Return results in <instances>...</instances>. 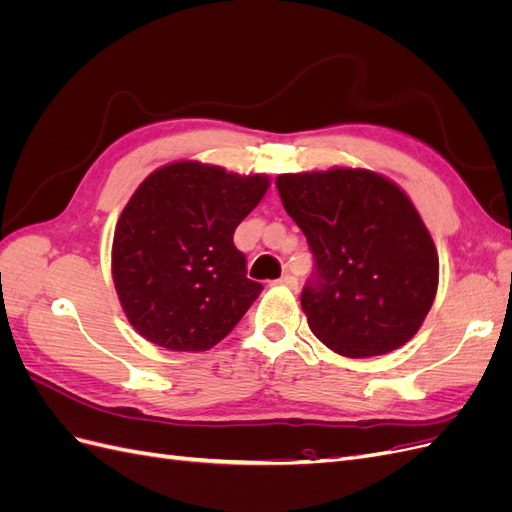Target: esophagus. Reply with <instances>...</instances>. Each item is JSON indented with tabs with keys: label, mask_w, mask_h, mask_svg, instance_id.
Listing matches in <instances>:
<instances>
[{
	"label": "esophagus",
	"mask_w": 512,
	"mask_h": 512,
	"mask_svg": "<svg viewBox=\"0 0 512 512\" xmlns=\"http://www.w3.org/2000/svg\"><path fill=\"white\" fill-rule=\"evenodd\" d=\"M277 284H282V286H286L290 290H297V280H294V277L288 275V273H284L280 280H277Z\"/></svg>",
	"instance_id": "obj_1"
}]
</instances>
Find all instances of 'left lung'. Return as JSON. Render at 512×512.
<instances>
[{
    "label": "left lung",
    "mask_w": 512,
    "mask_h": 512,
    "mask_svg": "<svg viewBox=\"0 0 512 512\" xmlns=\"http://www.w3.org/2000/svg\"><path fill=\"white\" fill-rule=\"evenodd\" d=\"M275 185L316 258V280L301 294L312 333L348 359L408 344L440 280L436 243L410 196L352 166L277 175Z\"/></svg>",
    "instance_id": "left-lung-1"
}]
</instances>
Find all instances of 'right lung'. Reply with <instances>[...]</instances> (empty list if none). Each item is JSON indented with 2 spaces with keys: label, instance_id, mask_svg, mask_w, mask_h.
Listing matches in <instances>:
<instances>
[{
  "label": "right lung",
  "instance_id": "1",
  "mask_svg": "<svg viewBox=\"0 0 512 512\" xmlns=\"http://www.w3.org/2000/svg\"><path fill=\"white\" fill-rule=\"evenodd\" d=\"M265 173L177 160L147 175L123 207L111 273L123 314L147 342L175 352L220 344L256 301L235 228L265 198Z\"/></svg>",
  "mask_w": 512,
  "mask_h": 512
}]
</instances>
